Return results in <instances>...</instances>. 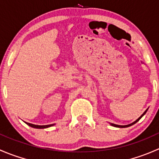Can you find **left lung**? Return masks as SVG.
Listing matches in <instances>:
<instances>
[{"instance_id": "1", "label": "left lung", "mask_w": 159, "mask_h": 159, "mask_svg": "<svg viewBox=\"0 0 159 159\" xmlns=\"http://www.w3.org/2000/svg\"><path fill=\"white\" fill-rule=\"evenodd\" d=\"M148 108H147V109L145 111V112H144V113L142 114V115H141V116L139 117V118H138L137 120H135V121H134V122L131 123V124H129V125H116V124H113V123H110V125H111V126H114V127H116V128H127V127H129V126H131V125H132L135 124L136 122H138V121H139V120H140L141 118H142V116H144V115H145V113H146L147 111H148Z\"/></svg>"}]
</instances>
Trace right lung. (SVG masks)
<instances>
[{
	"label": "right lung",
	"instance_id": "add662e5",
	"mask_svg": "<svg viewBox=\"0 0 159 159\" xmlns=\"http://www.w3.org/2000/svg\"><path fill=\"white\" fill-rule=\"evenodd\" d=\"M28 125H29L30 127L34 128V129H47V128L51 127V126L54 125L55 124H52V125H34V124H30V123L28 122H25Z\"/></svg>",
	"mask_w": 159,
	"mask_h": 159
}]
</instances>
